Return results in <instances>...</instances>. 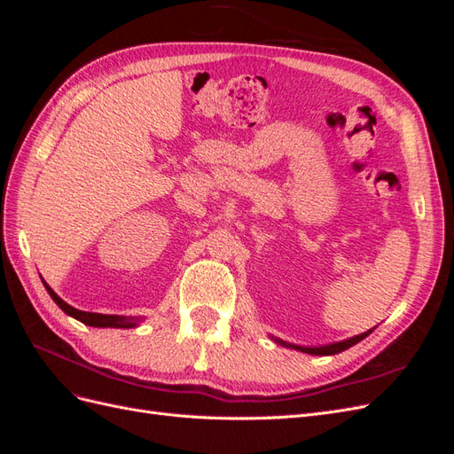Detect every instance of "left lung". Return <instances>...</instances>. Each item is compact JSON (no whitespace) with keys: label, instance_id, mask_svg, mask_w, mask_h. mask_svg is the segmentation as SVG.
I'll return each mask as SVG.
<instances>
[{"label":"left lung","instance_id":"8db88e82","mask_svg":"<svg viewBox=\"0 0 454 454\" xmlns=\"http://www.w3.org/2000/svg\"><path fill=\"white\" fill-rule=\"evenodd\" d=\"M369 333H371V329H369V332L362 333V335H356V337H352V339H347V340H342V342H333V345L320 347V348L295 347V345H290V342H284V340H280V339H278V342H280V345H284V347H290V348H295V350H301V352H307V354H314V356H329V354H339V352H342V350L350 348L352 345H356V342H360L362 339H365Z\"/></svg>","mask_w":454,"mask_h":454}]
</instances>
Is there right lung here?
<instances>
[{
  "label": "right lung",
  "mask_w": 454,
  "mask_h": 454,
  "mask_svg": "<svg viewBox=\"0 0 454 454\" xmlns=\"http://www.w3.org/2000/svg\"><path fill=\"white\" fill-rule=\"evenodd\" d=\"M49 295L52 297L54 303H57L66 314L74 316L75 320L83 322L87 325H92V327H121V329H127V327H134L136 322L130 320V318H125V316H115V314H98V312H85V310H77L74 307H70L67 303H64V301L54 294L51 287L47 286V282H43Z\"/></svg>",
  "instance_id": "add662e5"
}]
</instances>
